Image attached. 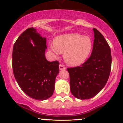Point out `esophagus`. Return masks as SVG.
<instances>
[{"instance_id":"34e87169","label":"esophagus","mask_w":123,"mask_h":123,"mask_svg":"<svg viewBox=\"0 0 123 123\" xmlns=\"http://www.w3.org/2000/svg\"><path fill=\"white\" fill-rule=\"evenodd\" d=\"M59 68H60V70H65L66 69V67L65 65H63L62 64H60V66H59Z\"/></svg>"}]
</instances>
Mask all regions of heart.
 I'll return each instance as SVG.
<instances>
[{
  "label": "heart",
  "instance_id": "1",
  "mask_svg": "<svg viewBox=\"0 0 123 123\" xmlns=\"http://www.w3.org/2000/svg\"><path fill=\"white\" fill-rule=\"evenodd\" d=\"M93 42L91 37L79 33H69L55 38L51 50L56 54L64 53L63 58L70 65L76 66L84 62L90 55Z\"/></svg>",
  "mask_w": 123,
  "mask_h": 123
}]
</instances>
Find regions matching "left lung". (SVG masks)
<instances>
[{"instance_id": "left-lung-1", "label": "left lung", "mask_w": 123, "mask_h": 123, "mask_svg": "<svg viewBox=\"0 0 123 123\" xmlns=\"http://www.w3.org/2000/svg\"><path fill=\"white\" fill-rule=\"evenodd\" d=\"M93 30L94 40L91 56L80 66L67 68L70 91L80 99H88L99 92L106 84L111 70L110 46L97 29Z\"/></svg>"}]
</instances>
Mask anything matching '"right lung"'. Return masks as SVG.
<instances>
[{"instance_id": "obj_1", "label": "right lung", "mask_w": 123, "mask_h": 123, "mask_svg": "<svg viewBox=\"0 0 123 123\" xmlns=\"http://www.w3.org/2000/svg\"><path fill=\"white\" fill-rule=\"evenodd\" d=\"M46 38L29 28L18 37L12 49V70L17 82L26 95L40 101L53 95L59 73V62L46 60Z\"/></svg>"}]
</instances>
